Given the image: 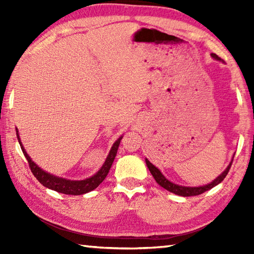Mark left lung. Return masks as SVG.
<instances>
[{"mask_svg": "<svg viewBox=\"0 0 254 254\" xmlns=\"http://www.w3.org/2000/svg\"><path fill=\"white\" fill-rule=\"evenodd\" d=\"M212 57L214 59H216V60H222V59H220L217 55H215V53H212ZM145 161H146V165L148 167L150 174L153 175L154 179L156 180V182H157L159 186H161L164 189H166V190H168V191L175 193V194H178V195H181V196L199 195V194L206 192V191L209 190V189H212L215 186L219 185V183L225 179L226 176H227L228 171H229L230 167H231V164H233V161H231L229 166L227 167V168H226V170L223 172V174L220 175L218 178H216V179H215L213 182H210L209 185L204 186V187H197V188H190V187L178 186V185H175V183L170 182L169 180H167L166 178L163 176V174H161V172L157 168H156V167L152 163H149L148 159H145Z\"/></svg>", "mask_w": 254, "mask_h": 254, "instance_id": "8db88e82", "label": "left lung"}]
</instances>
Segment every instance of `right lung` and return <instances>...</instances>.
Listing matches in <instances>:
<instances>
[{"mask_svg": "<svg viewBox=\"0 0 254 254\" xmlns=\"http://www.w3.org/2000/svg\"><path fill=\"white\" fill-rule=\"evenodd\" d=\"M17 133V139L20 145V148L23 150V153L25 155V157L28 161L29 168L32 172V175L36 177V179L39 181L42 186H45L46 188H49L51 190H55L57 192H60L63 194H68V195H80V194H85L87 192L93 191L94 189H96L98 187L100 183L106 179V177L109 172L111 165L113 163V160L116 158V155L118 152V147L120 145V142L122 139V136L119 137L116 143L113 144V146L110 150L109 155L105 161V164L102 165V167L100 168V170L97 172L96 175H94L93 177L88 178V179L85 180H80V181H72V180H66L63 179V178H59L56 176H52L50 174H47L46 171H44L42 169H40L34 161L31 160V158L27 155L26 150L24 149L23 145H21L20 138L18 135V131H16Z\"/></svg>", "mask_w": 254, "mask_h": 254, "instance_id": "right-lung-1", "label": "right lung"}]
</instances>
